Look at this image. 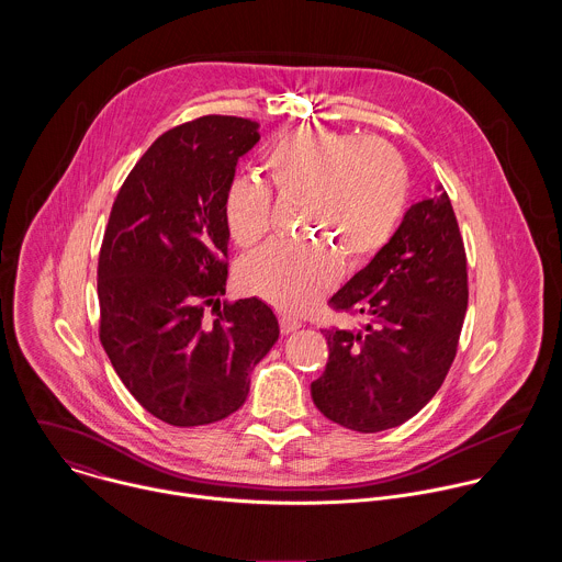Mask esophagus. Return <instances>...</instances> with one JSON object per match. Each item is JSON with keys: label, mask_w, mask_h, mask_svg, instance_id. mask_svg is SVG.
Here are the masks:
<instances>
[{"label": "esophagus", "mask_w": 562, "mask_h": 562, "mask_svg": "<svg viewBox=\"0 0 562 562\" xmlns=\"http://www.w3.org/2000/svg\"><path fill=\"white\" fill-rule=\"evenodd\" d=\"M279 324H281V333L283 335H290V333H294V330H299L303 326V322L294 318V316H281Z\"/></svg>", "instance_id": "34e87169"}]
</instances>
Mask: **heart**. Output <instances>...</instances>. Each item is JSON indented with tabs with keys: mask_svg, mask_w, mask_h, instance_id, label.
<instances>
[{
	"mask_svg": "<svg viewBox=\"0 0 562 562\" xmlns=\"http://www.w3.org/2000/svg\"><path fill=\"white\" fill-rule=\"evenodd\" d=\"M268 184L279 196H299V229L319 238L272 241L240 266V285L285 312H305L333 290L341 272L370 261L401 221L408 172L401 154L379 138L301 125L266 154ZM232 240L252 248L270 232L272 192L263 181L238 177L223 199Z\"/></svg>",
	"mask_w": 562,
	"mask_h": 562,
	"instance_id": "1",
	"label": "heart"
}]
</instances>
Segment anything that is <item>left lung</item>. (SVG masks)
<instances>
[{
  "instance_id": "obj_1",
  "label": "left lung",
  "mask_w": 562,
  "mask_h": 562,
  "mask_svg": "<svg viewBox=\"0 0 562 562\" xmlns=\"http://www.w3.org/2000/svg\"><path fill=\"white\" fill-rule=\"evenodd\" d=\"M468 257L450 196L411 205L374 259L333 299L363 326L324 328L328 361L312 398L330 422L379 432L411 419L441 387L468 312Z\"/></svg>"
}]
</instances>
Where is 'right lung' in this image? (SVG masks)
<instances>
[{"mask_svg": "<svg viewBox=\"0 0 562 562\" xmlns=\"http://www.w3.org/2000/svg\"><path fill=\"white\" fill-rule=\"evenodd\" d=\"M257 123L201 116L168 130L121 186L99 252V339L130 394L170 426L238 411L252 368L279 339L259 299L225 303L223 199ZM220 305V318L202 312Z\"/></svg>", "mask_w": 562, "mask_h": 562, "instance_id": "add662e5", "label": "right lung"}]
</instances>
